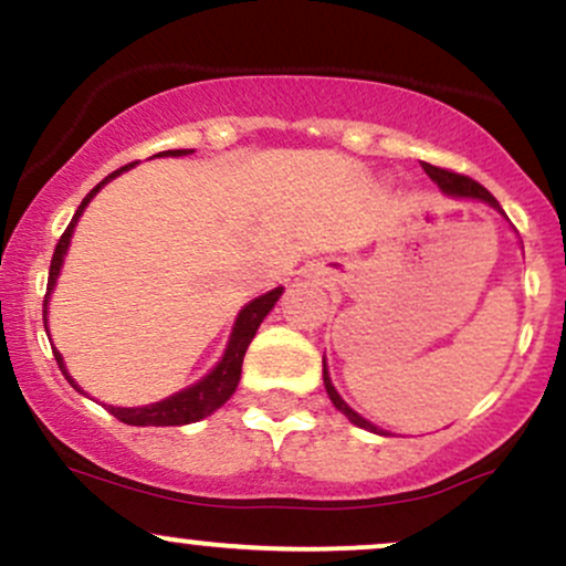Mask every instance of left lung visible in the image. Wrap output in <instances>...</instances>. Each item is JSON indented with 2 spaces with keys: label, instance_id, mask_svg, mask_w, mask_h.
<instances>
[{
  "label": "left lung",
  "instance_id": "1",
  "mask_svg": "<svg viewBox=\"0 0 566 566\" xmlns=\"http://www.w3.org/2000/svg\"><path fill=\"white\" fill-rule=\"evenodd\" d=\"M423 171H427V175L434 179L437 185H440V190L448 198H463V201H482V203H488L490 209H495L501 217H506V214H503L501 203H497L495 198L490 196V192L484 190L480 182H474V179H469V177H463V175H455V171L440 169V166H431V164H423ZM323 384H325V391H328L331 402H334V408L342 410V413L349 418V423H355V427H360V429L374 431V434H381V437H389L391 434V431L376 427V423H370L368 418H363L360 413H357V410H352L349 405L344 402V397L338 395L336 387H334V381H331L328 363H325V357H323Z\"/></svg>",
  "mask_w": 566,
  "mask_h": 566
}]
</instances>
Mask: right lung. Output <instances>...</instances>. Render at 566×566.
<instances>
[{
  "label": "right lung",
  "mask_w": 566,
  "mask_h": 566,
  "mask_svg": "<svg viewBox=\"0 0 566 566\" xmlns=\"http://www.w3.org/2000/svg\"><path fill=\"white\" fill-rule=\"evenodd\" d=\"M190 153H196V150H188V148L164 150V153H158V156H153V158H164V156L166 158H182V156H190ZM132 166H137V161L129 164V166H122V169H116L113 175L105 177L103 182L95 185V188L90 190V196H86L84 201L78 203V209H76V214H73L71 224L65 228L63 235H60V241L55 245V254H52L50 281H46V296H44V331H46V336H50V325H46V317H50V296H52V291H55V285H57V277H60V270H63L65 254H69V249H71L73 230H76L78 219H82L84 209L90 206L92 198H95L97 192L111 182V179H116L118 175H124V171H129ZM281 296H283V285H277V289L268 291V294L251 298L249 304H243V310L238 312L235 323H232V334L228 338V347H224L222 357H219V363L214 365V368H211L203 378H198L196 384H190V387L179 389V391H175V395L164 397V400H158V402L137 405V408H116V405H105V410L116 416L118 421L129 423V427H185V423H196V421H201V418L211 416L214 410L222 408V405L232 397V391L238 389L245 349H249L251 338L256 336L259 325H262L264 317L270 315V310L275 307L277 298H281ZM52 352H55V360L60 365V370H63V376L69 378L71 387L76 391H82V395H86V391L78 387L76 381H73L69 368H65L63 355H60L55 347H52Z\"/></svg>",
  "instance_id": "1"
}]
</instances>
